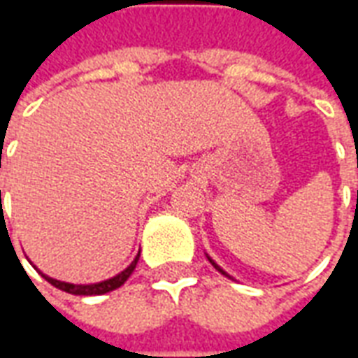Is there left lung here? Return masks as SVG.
Segmentation results:
<instances>
[{"instance_id":"1","label":"left lung","mask_w":358,"mask_h":358,"mask_svg":"<svg viewBox=\"0 0 358 358\" xmlns=\"http://www.w3.org/2000/svg\"><path fill=\"white\" fill-rule=\"evenodd\" d=\"M205 257H207V259H209V263L213 264V266H215V268H217L218 272H220V274H222V276L230 278V280H236V278H234V276H230V274H228V272H226V270L222 268V266H220V264H217V261H215V259H210V257H209V253H205Z\"/></svg>"}]
</instances>
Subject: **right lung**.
<instances>
[{
	"label": "right lung",
	"mask_w": 358,
	"mask_h": 358,
	"mask_svg": "<svg viewBox=\"0 0 358 358\" xmlns=\"http://www.w3.org/2000/svg\"><path fill=\"white\" fill-rule=\"evenodd\" d=\"M0 203H1V189H0ZM138 261H140V251H138V255L134 257L132 263L128 264L122 272H118V274L107 278V280H101V282H94V284H73V282H63V280H57V278L48 276V274L38 268L32 261H30V264H32V266H34V268L38 270V272H40V274H42V276L45 278L51 285H55L57 289H63V292L66 293H73V295H103V293L113 292V289H117V287H120V285L124 284L126 280L130 278V274L134 272V268H136Z\"/></svg>",
	"instance_id": "right-lung-1"
}]
</instances>
